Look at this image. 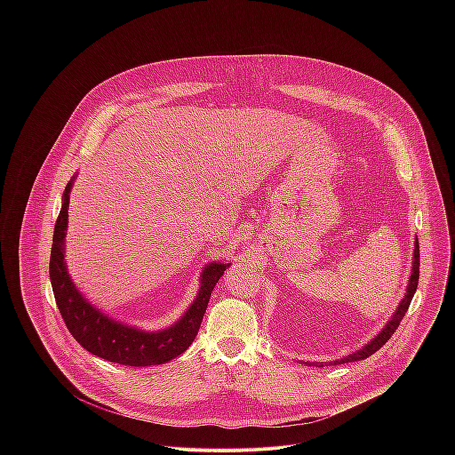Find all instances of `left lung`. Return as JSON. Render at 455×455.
Returning a JSON list of instances; mask_svg holds the SVG:
<instances>
[{
	"instance_id": "obj_1",
	"label": "left lung",
	"mask_w": 455,
	"mask_h": 455,
	"mask_svg": "<svg viewBox=\"0 0 455 455\" xmlns=\"http://www.w3.org/2000/svg\"><path fill=\"white\" fill-rule=\"evenodd\" d=\"M419 266H420L419 240H415V251H413V264H411L410 283H408V287H406V294H404L403 301L399 303V307H397L395 314L392 315L389 324L386 325V327H384V331H380V334H379L373 341H370L364 348H361V350H357V352H354V354H350V355H347V357H343V359L334 361V364L363 361V359L370 357L371 354H375L379 348H382V345H386V343H387V339H389L390 336L394 334V331L397 329V325L401 324V321H403V317H404V314H406V310H408V307H410V303H411V298H413V294H415V291H417V285H419ZM314 366H323V364H314Z\"/></svg>"
}]
</instances>
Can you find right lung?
<instances>
[{
	"label": "right lung",
	"mask_w": 455,
	"mask_h": 455,
	"mask_svg": "<svg viewBox=\"0 0 455 455\" xmlns=\"http://www.w3.org/2000/svg\"><path fill=\"white\" fill-rule=\"evenodd\" d=\"M71 180L66 186L63 206L56 220L51 251V282L56 305L71 336L91 354L124 366L163 364L189 348L203 321L212 291L229 264L212 262L204 267L201 289L188 314L170 329L143 332L130 325L119 324L92 308L75 289L66 271L65 236L68 224Z\"/></svg>",
	"instance_id": "add662e5"
}]
</instances>
